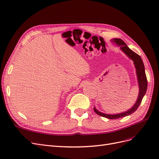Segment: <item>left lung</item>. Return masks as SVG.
Here are the masks:
<instances>
[{"label":"left lung","instance_id":"1","mask_svg":"<svg viewBox=\"0 0 159 159\" xmlns=\"http://www.w3.org/2000/svg\"><path fill=\"white\" fill-rule=\"evenodd\" d=\"M111 42L113 43H115L117 45L120 46L121 50L129 57V58H131L133 61L134 67H135L136 68L137 81H138V84L139 87V93L138 98L137 99L135 104H134L131 109H129L125 112H123L119 114L110 115V114L102 113L96 109L95 107L93 108L94 111L98 115H100V116H102L110 119H116L126 117L127 115H131L138 109L147 89V76H146L145 71V66H144V64L141 56L130 49L127 46V45L121 39H119V38H114V39L111 40Z\"/></svg>","mask_w":159,"mask_h":159}]
</instances>
